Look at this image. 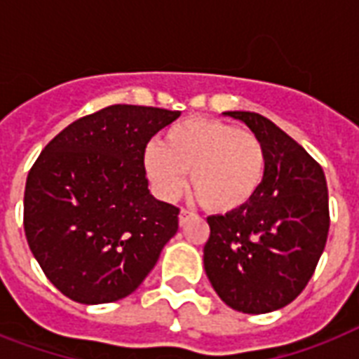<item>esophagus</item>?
Returning a JSON list of instances; mask_svg holds the SVG:
<instances>
[{
  "instance_id": "34e87169",
  "label": "esophagus",
  "mask_w": 359,
  "mask_h": 359,
  "mask_svg": "<svg viewBox=\"0 0 359 359\" xmlns=\"http://www.w3.org/2000/svg\"><path fill=\"white\" fill-rule=\"evenodd\" d=\"M194 218V212H190V210H186V208H182L179 214V224L180 225H186L190 219Z\"/></svg>"
}]
</instances>
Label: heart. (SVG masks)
Segmentation results:
<instances>
[{"mask_svg": "<svg viewBox=\"0 0 359 359\" xmlns=\"http://www.w3.org/2000/svg\"><path fill=\"white\" fill-rule=\"evenodd\" d=\"M143 168L163 199H175L190 173L191 190L203 207L216 214L235 212L261 190L266 175V149L250 130L210 117L175 124L162 143H149Z\"/></svg>", "mask_w": 359, "mask_h": 359, "instance_id": "obj_1", "label": "heart"}]
</instances>
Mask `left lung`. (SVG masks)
<instances>
[{
  "instance_id": "left-lung-1",
  "label": "left lung",
  "mask_w": 359,
  "mask_h": 359,
  "mask_svg": "<svg viewBox=\"0 0 359 359\" xmlns=\"http://www.w3.org/2000/svg\"><path fill=\"white\" fill-rule=\"evenodd\" d=\"M261 137L266 175L245 207L208 216L203 262L214 290L236 311L281 309L309 283L328 240V184L320 163L253 111H227Z\"/></svg>"
}]
</instances>
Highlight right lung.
Masks as SVG:
<instances>
[{"instance_id": "right-lung-1", "label": "right lung", "mask_w": 359, "mask_h": 359, "mask_svg": "<svg viewBox=\"0 0 359 359\" xmlns=\"http://www.w3.org/2000/svg\"><path fill=\"white\" fill-rule=\"evenodd\" d=\"M180 111L115 104L48 143L27 175L24 231L53 287L80 304L132 294L179 229L149 191L143 152Z\"/></svg>"}]
</instances>
